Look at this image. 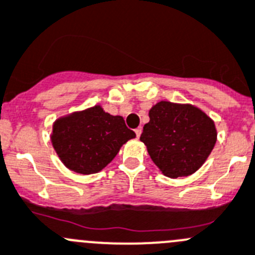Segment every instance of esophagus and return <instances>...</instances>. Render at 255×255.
<instances>
[{"instance_id":"1","label":"esophagus","mask_w":255,"mask_h":255,"mask_svg":"<svg viewBox=\"0 0 255 255\" xmlns=\"http://www.w3.org/2000/svg\"><path fill=\"white\" fill-rule=\"evenodd\" d=\"M141 132H142V129H141V128H137V129L135 130V134H136V136H137V137H140V135H141Z\"/></svg>"}]
</instances>
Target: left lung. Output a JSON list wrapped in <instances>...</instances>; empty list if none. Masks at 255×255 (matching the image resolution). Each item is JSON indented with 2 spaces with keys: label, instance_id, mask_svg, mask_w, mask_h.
I'll return each instance as SVG.
<instances>
[{
  "label": "left lung",
  "instance_id": "left-lung-1",
  "mask_svg": "<svg viewBox=\"0 0 255 255\" xmlns=\"http://www.w3.org/2000/svg\"><path fill=\"white\" fill-rule=\"evenodd\" d=\"M149 118L140 140L168 178L195 173L217 142L214 121L190 104L160 101L150 109Z\"/></svg>",
  "mask_w": 255,
  "mask_h": 255
}]
</instances>
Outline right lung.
I'll return each instance as SVG.
<instances>
[{
    "instance_id": "add662e5",
    "label": "right lung",
    "mask_w": 255,
    "mask_h": 255,
    "mask_svg": "<svg viewBox=\"0 0 255 255\" xmlns=\"http://www.w3.org/2000/svg\"><path fill=\"white\" fill-rule=\"evenodd\" d=\"M135 136L121 116L110 115L96 105L57 119L51 142L66 168L89 175L103 170Z\"/></svg>"
}]
</instances>
